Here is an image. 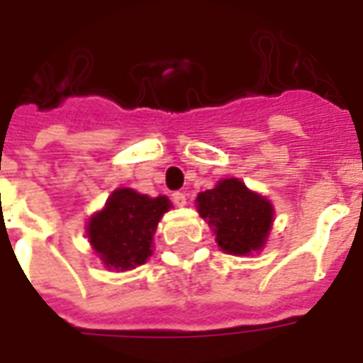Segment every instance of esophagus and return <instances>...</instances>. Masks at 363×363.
I'll use <instances>...</instances> for the list:
<instances>
[{
    "instance_id": "1",
    "label": "esophagus",
    "mask_w": 363,
    "mask_h": 363,
    "mask_svg": "<svg viewBox=\"0 0 363 363\" xmlns=\"http://www.w3.org/2000/svg\"><path fill=\"white\" fill-rule=\"evenodd\" d=\"M173 202L179 208H182V206H186V194L184 192H174L173 194Z\"/></svg>"
}]
</instances>
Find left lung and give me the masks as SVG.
<instances>
[{
    "instance_id": "obj_1",
    "label": "left lung",
    "mask_w": 363,
    "mask_h": 363,
    "mask_svg": "<svg viewBox=\"0 0 363 363\" xmlns=\"http://www.w3.org/2000/svg\"><path fill=\"white\" fill-rule=\"evenodd\" d=\"M196 210L212 228L218 247L235 257L262 251L274 223L272 202L235 177L200 192Z\"/></svg>"
}]
</instances>
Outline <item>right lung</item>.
Returning a JSON list of instances; mask_svg holds the SVG:
<instances>
[{
  "mask_svg": "<svg viewBox=\"0 0 363 363\" xmlns=\"http://www.w3.org/2000/svg\"><path fill=\"white\" fill-rule=\"evenodd\" d=\"M173 208L167 196L151 198L134 189L112 190L104 206L87 221L91 249L104 268L126 272L153 255V235L163 213Z\"/></svg>",
  "mask_w": 363,
  "mask_h": 363,
  "instance_id": "obj_1",
  "label": "right lung"
}]
</instances>
